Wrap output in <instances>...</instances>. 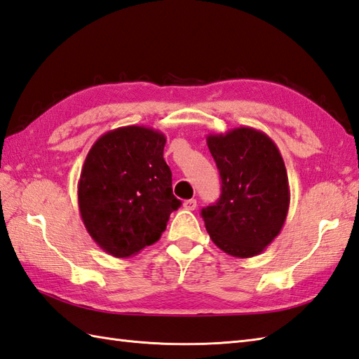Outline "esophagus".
I'll use <instances>...</instances> for the list:
<instances>
[{
    "instance_id": "1",
    "label": "esophagus",
    "mask_w": 359,
    "mask_h": 359,
    "mask_svg": "<svg viewBox=\"0 0 359 359\" xmlns=\"http://www.w3.org/2000/svg\"><path fill=\"white\" fill-rule=\"evenodd\" d=\"M197 207V201L196 199H188L184 202V208L189 210V211H194Z\"/></svg>"
}]
</instances>
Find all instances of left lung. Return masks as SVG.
<instances>
[{
  "label": "left lung",
  "instance_id": "obj_1",
  "mask_svg": "<svg viewBox=\"0 0 359 359\" xmlns=\"http://www.w3.org/2000/svg\"><path fill=\"white\" fill-rule=\"evenodd\" d=\"M207 144L222 179L220 199L202 210L211 241L234 257L261 255L285 224V163L269 135L241 126L210 134Z\"/></svg>",
  "mask_w": 359,
  "mask_h": 359
}]
</instances>
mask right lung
Returning <instances> with one entry per match:
<instances>
[{
    "instance_id": "1",
    "label": "right lung",
    "mask_w": 359,
    "mask_h": 359,
    "mask_svg": "<svg viewBox=\"0 0 359 359\" xmlns=\"http://www.w3.org/2000/svg\"><path fill=\"white\" fill-rule=\"evenodd\" d=\"M166 137L147 126H123L98 137L79 182L83 224L98 247L131 257L156 243L180 207L163 158Z\"/></svg>"
}]
</instances>
